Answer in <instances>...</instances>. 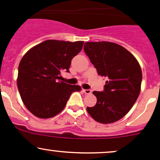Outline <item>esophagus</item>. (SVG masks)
I'll use <instances>...</instances> for the list:
<instances>
[{
  "instance_id": "esophagus-1",
  "label": "esophagus",
  "mask_w": 160,
  "mask_h": 160,
  "mask_svg": "<svg viewBox=\"0 0 160 160\" xmlns=\"http://www.w3.org/2000/svg\"><path fill=\"white\" fill-rule=\"evenodd\" d=\"M82 92L86 94H89L92 93V90H90V89H82Z\"/></svg>"
}]
</instances>
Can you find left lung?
<instances>
[{
	"label": "left lung",
	"mask_w": 160,
	"mask_h": 160,
	"mask_svg": "<svg viewBox=\"0 0 160 160\" xmlns=\"http://www.w3.org/2000/svg\"><path fill=\"white\" fill-rule=\"evenodd\" d=\"M84 51L101 76L107 79L102 92H93L94 107H87L96 121L111 123L129 112L140 92L142 71L136 58L123 46L111 42H88Z\"/></svg>",
	"instance_id": "1"
}]
</instances>
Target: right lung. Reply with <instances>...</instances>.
I'll use <instances>...</instances> for the list:
<instances>
[{
	"instance_id": "add662e5",
	"label": "right lung",
	"mask_w": 160,
	"mask_h": 160,
	"mask_svg": "<svg viewBox=\"0 0 160 160\" xmlns=\"http://www.w3.org/2000/svg\"><path fill=\"white\" fill-rule=\"evenodd\" d=\"M83 41L48 39L30 49L18 67V88L27 109L39 118H50L64 109L70 95L81 87L59 79L62 70L69 72L72 59Z\"/></svg>"
}]
</instances>
